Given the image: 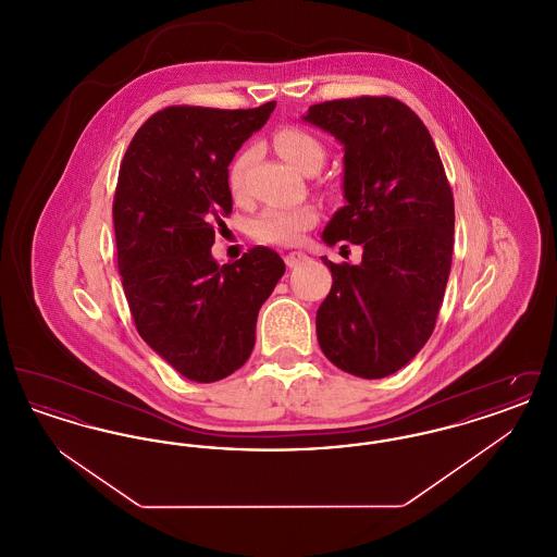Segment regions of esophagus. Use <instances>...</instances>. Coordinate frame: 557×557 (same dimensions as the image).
<instances>
[{"instance_id": "obj_1", "label": "esophagus", "mask_w": 557, "mask_h": 557, "mask_svg": "<svg viewBox=\"0 0 557 557\" xmlns=\"http://www.w3.org/2000/svg\"><path fill=\"white\" fill-rule=\"evenodd\" d=\"M284 261H286V265L288 267L300 265L302 261H307V255H305V252H288V255L284 257Z\"/></svg>"}]
</instances>
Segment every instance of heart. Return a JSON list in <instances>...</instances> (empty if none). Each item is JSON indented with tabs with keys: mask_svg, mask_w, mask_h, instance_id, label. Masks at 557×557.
Instances as JSON below:
<instances>
[{
	"mask_svg": "<svg viewBox=\"0 0 557 557\" xmlns=\"http://www.w3.org/2000/svg\"><path fill=\"white\" fill-rule=\"evenodd\" d=\"M275 148L284 159L292 162L296 169H300L302 173L318 171L325 159L323 144L313 133L302 127L280 129L275 135ZM250 162H252V150H246L230 166V189L236 198H239L244 191V175ZM318 209L311 205H302L294 209L269 207L255 219L252 232L257 238L269 244H294L300 239L302 232H307L318 223Z\"/></svg>",
	"mask_w": 557,
	"mask_h": 557,
	"instance_id": "1",
	"label": "heart"
}]
</instances>
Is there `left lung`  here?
Masks as SVG:
<instances>
[{
  "mask_svg": "<svg viewBox=\"0 0 557 557\" xmlns=\"http://www.w3.org/2000/svg\"><path fill=\"white\" fill-rule=\"evenodd\" d=\"M302 121L345 150L346 205L323 230L327 246L361 244L359 265H336L318 309V341L341 370L377 380L428 343L449 280L455 205L422 119L395 98L361 96L309 108Z\"/></svg>",
  "mask_w": 557,
  "mask_h": 557,
  "instance_id": "1",
  "label": "left lung"
}]
</instances>
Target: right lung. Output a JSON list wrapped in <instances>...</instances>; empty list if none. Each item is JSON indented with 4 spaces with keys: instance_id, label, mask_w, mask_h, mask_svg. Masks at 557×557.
<instances>
[{
    "instance_id": "right-lung-1",
    "label": "right lung",
    "mask_w": 557,
    "mask_h": 557,
    "mask_svg": "<svg viewBox=\"0 0 557 557\" xmlns=\"http://www.w3.org/2000/svg\"><path fill=\"white\" fill-rule=\"evenodd\" d=\"M273 108H164L137 129L121 162L112 219L133 321L144 343L194 382H216L246 363L259 309L286 271L265 246L227 265L211 255L232 212L227 166Z\"/></svg>"
}]
</instances>
